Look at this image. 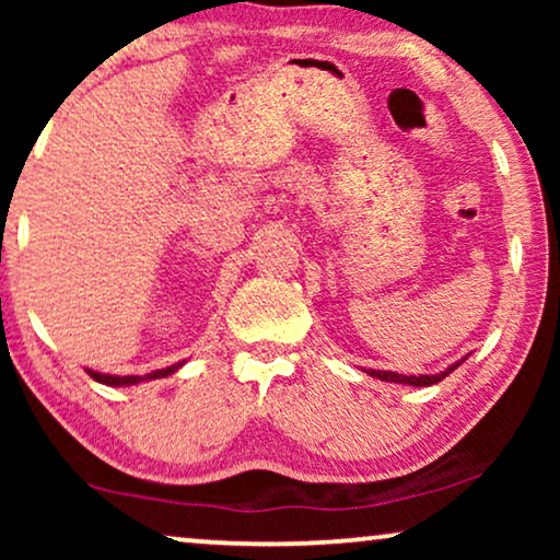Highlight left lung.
Instances as JSON below:
<instances>
[{"label": "left lung", "instance_id": "left-lung-1", "mask_svg": "<svg viewBox=\"0 0 560 560\" xmlns=\"http://www.w3.org/2000/svg\"><path fill=\"white\" fill-rule=\"evenodd\" d=\"M469 359V354H466L464 359H458V362L448 364L446 370L439 372V374H397V372H385V370H364L370 377H377L382 382H395V385H412V387H428V385H435V382L446 380L451 372L456 370V366H462V362H466Z\"/></svg>", "mask_w": 560, "mask_h": 560}]
</instances>
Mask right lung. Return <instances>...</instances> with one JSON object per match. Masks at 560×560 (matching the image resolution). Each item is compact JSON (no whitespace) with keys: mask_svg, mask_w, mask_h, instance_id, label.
Masks as SVG:
<instances>
[{"mask_svg":"<svg viewBox=\"0 0 560 560\" xmlns=\"http://www.w3.org/2000/svg\"><path fill=\"white\" fill-rule=\"evenodd\" d=\"M186 364V359L173 366H165V370H155L150 374H125V377H119V374H102V372H94V370H86L89 377H94L96 382H102V385H109V387H132V385H140V382H150V380H160V377H171L173 372H178L180 366Z\"/></svg>","mask_w":560,"mask_h":560,"instance_id":"right-lung-1","label":"right lung"}]
</instances>
